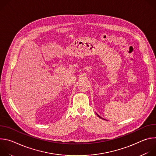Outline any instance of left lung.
<instances>
[{"instance_id":"1","label":"left lung","mask_w":156,"mask_h":156,"mask_svg":"<svg viewBox=\"0 0 156 156\" xmlns=\"http://www.w3.org/2000/svg\"><path fill=\"white\" fill-rule=\"evenodd\" d=\"M97 115H98V116L99 118H101V119H102V117H100V116H99L98 114H97Z\"/></svg>"}]
</instances>
